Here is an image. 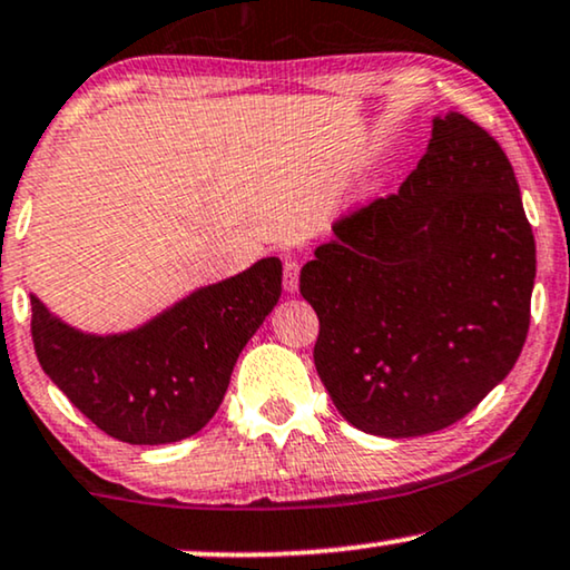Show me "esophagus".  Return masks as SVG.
Listing matches in <instances>:
<instances>
[{
	"instance_id": "1",
	"label": "esophagus",
	"mask_w": 570,
	"mask_h": 570,
	"mask_svg": "<svg viewBox=\"0 0 570 570\" xmlns=\"http://www.w3.org/2000/svg\"><path fill=\"white\" fill-rule=\"evenodd\" d=\"M284 289L289 294L299 289V263L297 261L284 263Z\"/></svg>"
}]
</instances>
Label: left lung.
<instances>
[{"instance_id":"left-lung-1","label":"left lung","mask_w":570,"mask_h":570,"mask_svg":"<svg viewBox=\"0 0 570 570\" xmlns=\"http://www.w3.org/2000/svg\"><path fill=\"white\" fill-rule=\"evenodd\" d=\"M333 232L299 276L333 404L381 438L459 422L511 373L529 331L534 234L508 156L464 114H438L399 195Z\"/></svg>"}]
</instances>
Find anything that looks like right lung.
I'll list each match as a JSON object with an SVG mask.
<instances>
[{"label": "right lung", "mask_w": 570, "mask_h": 570, "mask_svg": "<svg viewBox=\"0 0 570 570\" xmlns=\"http://www.w3.org/2000/svg\"><path fill=\"white\" fill-rule=\"evenodd\" d=\"M278 297L281 261L263 257L119 333L75 328L30 294V331L43 373L96 428L121 443L166 445L214 420Z\"/></svg>", "instance_id": "obj_1"}]
</instances>
